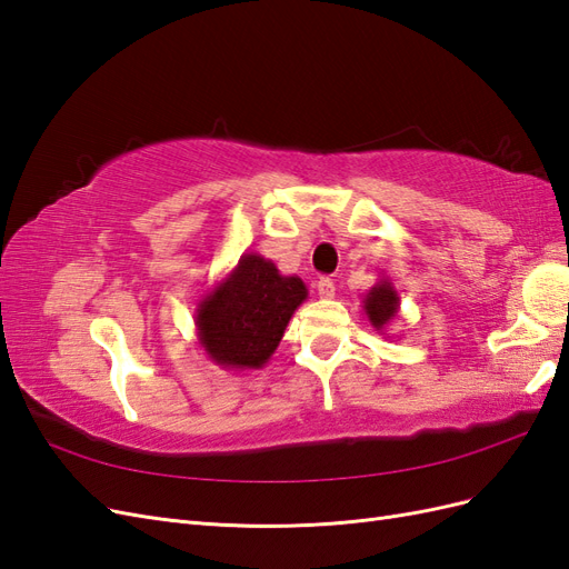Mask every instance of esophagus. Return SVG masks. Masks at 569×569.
Returning <instances> with one entry per match:
<instances>
[{"label":"esophagus","mask_w":569,"mask_h":569,"mask_svg":"<svg viewBox=\"0 0 569 569\" xmlns=\"http://www.w3.org/2000/svg\"><path fill=\"white\" fill-rule=\"evenodd\" d=\"M316 289H318V297L320 299H332L335 297V282L330 278H320Z\"/></svg>","instance_id":"esophagus-1"}]
</instances>
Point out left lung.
I'll return each mask as SVG.
<instances>
[{
	"label": "left lung",
	"instance_id": "left-lung-1",
	"mask_svg": "<svg viewBox=\"0 0 569 569\" xmlns=\"http://www.w3.org/2000/svg\"><path fill=\"white\" fill-rule=\"evenodd\" d=\"M363 311L375 327V332L387 335V327L396 320L401 311V299L399 291H396L393 282L389 278H380V282H375L368 295L363 297Z\"/></svg>",
	"mask_w": 569,
	"mask_h": 569
}]
</instances>
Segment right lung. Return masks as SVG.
Masks as SVG:
<instances>
[{
    "instance_id": "add662e5",
    "label": "right lung",
    "mask_w": 569,
    "mask_h": 569,
    "mask_svg": "<svg viewBox=\"0 0 569 569\" xmlns=\"http://www.w3.org/2000/svg\"><path fill=\"white\" fill-rule=\"evenodd\" d=\"M306 299L308 289L297 274H282L261 253H242L197 303L199 347L222 370L263 368Z\"/></svg>"
}]
</instances>
